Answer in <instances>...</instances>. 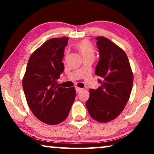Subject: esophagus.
Segmentation results:
<instances>
[{
    "label": "esophagus",
    "instance_id": "1",
    "mask_svg": "<svg viewBox=\"0 0 154 154\" xmlns=\"http://www.w3.org/2000/svg\"><path fill=\"white\" fill-rule=\"evenodd\" d=\"M82 90V88H78V87H76V88H75V91H76V92H81Z\"/></svg>",
    "mask_w": 154,
    "mask_h": 154
}]
</instances>
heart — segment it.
Wrapping results in <instances>:
<instances>
[{"instance_id": "b5f03b06", "label": "heart", "mask_w": 154, "mask_h": 154, "mask_svg": "<svg viewBox=\"0 0 154 154\" xmlns=\"http://www.w3.org/2000/svg\"><path fill=\"white\" fill-rule=\"evenodd\" d=\"M77 48L83 57H94V48L92 44L88 40H82L77 44Z\"/></svg>"}]
</instances>
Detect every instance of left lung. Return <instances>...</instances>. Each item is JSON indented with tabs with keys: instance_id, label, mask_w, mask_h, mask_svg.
<instances>
[{
	"instance_id": "1",
	"label": "left lung",
	"mask_w": 154,
	"mask_h": 154,
	"mask_svg": "<svg viewBox=\"0 0 154 154\" xmlns=\"http://www.w3.org/2000/svg\"><path fill=\"white\" fill-rule=\"evenodd\" d=\"M99 60L95 74L101 77L97 89H90L86 102L89 114L99 122H108L120 115L128 102L133 74L125 52L110 39L97 37Z\"/></svg>"
}]
</instances>
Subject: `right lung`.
<instances>
[{
  "label": "right lung",
  "mask_w": 154,
  "mask_h": 154,
  "mask_svg": "<svg viewBox=\"0 0 154 154\" xmlns=\"http://www.w3.org/2000/svg\"><path fill=\"white\" fill-rule=\"evenodd\" d=\"M68 37L53 38L30 55L23 79L29 108L44 123L55 125L67 117L75 100L74 88L60 87L57 80L64 69L62 59Z\"/></svg>",
  "instance_id": "1"
}]
</instances>
